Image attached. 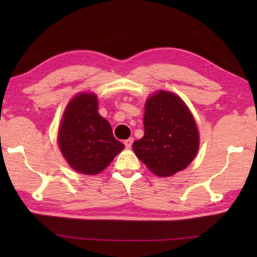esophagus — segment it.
Returning <instances> with one entry per match:
<instances>
[{
	"mask_svg": "<svg viewBox=\"0 0 257 257\" xmlns=\"http://www.w3.org/2000/svg\"><path fill=\"white\" fill-rule=\"evenodd\" d=\"M132 144H133V138H128L124 142V145H125L126 149H131Z\"/></svg>",
	"mask_w": 257,
	"mask_h": 257,
	"instance_id": "1",
	"label": "esophagus"
}]
</instances>
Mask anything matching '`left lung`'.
<instances>
[{"label": "left lung", "instance_id": "obj_1", "mask_svg": "<svg viewBox=\"0 0 257 257\" xmlns=\"http://www.w3.org/2000/svg\"><path fill=\"white\" fill-rule=\"evenodd\" d=\"M145 133L133 143L136 156L158 177L185 170L199 150V131L187 105L177 94L158 91L149 97L144 114Z\"/></svg>", "mask_w": 257, "mask_h": 257}]
</instances>
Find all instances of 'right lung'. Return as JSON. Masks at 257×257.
I'll list each match as a JSON object with an SVG mask.
<instances>
[{
    "label": "right lung",
    "instance_id": "add662e5",
    "mask_svg": "<svg viewBox=\"0 0 257 257\" xmlns=\"http://www.w3.org/2000/svg\"><path fill=\"white\" fill-rule=\"evenodd\" d=\"M58 146L71 168L86 175L100 173L124 149L110 122L98 113L97 96L87 92L78 93L66 106Z\"/></svg>",
    "mask_w": 257,
    "mask_h": 257
}]
</instances>
